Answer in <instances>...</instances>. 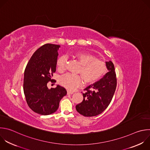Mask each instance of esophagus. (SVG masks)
Listing matches in <instances>:
<instances>
[{
  "label": "esophagus",
  "mask_w": 150,
  "mask_h": 150,
  "mask_svg": "<svg viewBox=\"0 0 150 150\" xmlns=\"http://www.w3.org/2000/svg\"><path fill=\"white\" fill-rule=\"evenodd\" d=\"M67 93H68V94H73V93H74V92L68 90V91H67Z\"/></svg>",
  "instance_id": "esophagus-1"
}]
</instances>
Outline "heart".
<instances>
[{
	"mask_svg": "<svg viewBox=\"0 0 150 150\" xmlns=\"http://www.w3.org/2000/svg\"><path fill=\"white\" fill-rule=\"evenodd\" d=\"M74 57L81 64L78 70L81 75L67 74L59 79V83L68 89L73 90L80 86L83 82L82 78L85 82H93L106 72V64L101 59L83 52H76ZM67 61V57L65 55L57 59V67L59 72H64L65 71Z\"/></svg>",
	"mask_w": 150,
	"mask_h": 150,
	"instance_id": "1",
	"label": "heart"
}]
</instances>
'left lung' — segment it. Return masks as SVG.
<instances>
[{
    "instance_id": "1",
    "label": "left lung",
    "mask_w": 150,
    "mask_h": 150,
    "mask_svg": "<svg viewBox=\"0 0 150 150\" xmlns=\"http://www.w3.org/2000/svg\"><path fill=\"white\" fill-rule=\"evenodd\" d=\"M108 72L104 77L87 86L83 93L81 103L76 105V111L84 117H93L101 114L110 105L117 87V78L114 64L106 62Z\"/></svg>"
}]
</instances>
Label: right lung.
I'll return each mask as SVG.
<instances>
[{"label":"right lung","mask_w":150,"mask_h":150,"mask_svg":"<svg viewBox=\"0 0 150 150\" xmlns=\"http://www.w3.org/2000/svg\"><path fill=\"white\" fill-rule=\"evenodd\" d=\"M59 45L47 43L33 54L25 70L23 91L29 107L35 112L47 115L54 113L61 99L67 95L66 89L60 85L49 89L47 83L56 71Z\"/></svg>","instance_id":"add662e5"}]
</instances>
